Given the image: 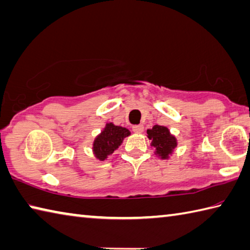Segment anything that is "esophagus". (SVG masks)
<instances>
[{
	"instance_id": "obj_1",
	"label": "esophagus",
	"mask_w": 250,
	"mask_h": 250,
	"mask_svg": "<svg viewBox=\"0 0 250 250\" xmlns=\"http://www.w3.org/2000/svg\"><path fill=\"white\" fill-rule=\"evenodd\" d=\"M132 130H133V132H134V133L140 134V133H142V132H143V130H144V126H143L142 125H134L133 128H132Z\"/></svg>"
}]
</instances>
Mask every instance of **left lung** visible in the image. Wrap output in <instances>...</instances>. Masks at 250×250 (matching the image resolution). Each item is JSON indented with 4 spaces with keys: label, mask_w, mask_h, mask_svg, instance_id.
I'll return each mask as SVG.
<instances>
[{
    "label": "left lung",
    "mask_w": 250,
    "mask_h": 250,
    "mask_svg": "<svg viewBox=\"0 0 250 250\" xmlns=\"http://www.w3.org/2000/svg\"><path fill=\"white\" fill-rule=\"evenodd\" d=\"M146 137L152 141L151 145L155 148L154 154L161 160H168L178 144L175 135L164 125H155L152 129H147Z\"/></svg>",
    "instance_id": "1"
}]
</instances>
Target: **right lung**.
<instances>
[{
    "mask_svg": "<svg viewBox=\"0 0 250 250\" xmlns=\"http://www.w3.org/2000/svg\"><path fill=\"white\" fill-rule=\"evenodd\" d=\"M131 134L130 131L124 126L116 125L112 122H107L93 142V154L99 161H105L111 154L119 148L124 140Z\"/></svg>",
    "mask_w": 250,
    "mask_h": 250,
    "instance_id": "add662e5",
    "label": "right lung"
}]
</instances>
